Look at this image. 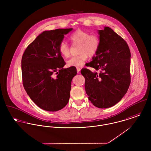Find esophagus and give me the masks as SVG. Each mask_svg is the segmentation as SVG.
I'll return each mask as SVG.
<instances>
[{
  "mask_svg": "<svg viewBox=\"0 0 151 151\" xmlns=\"http://www.w3.org/2000/svg\"><path fill=\"white\" fill-rule=\"evenodd\" d=\"M80 70H81V68H80L77 67V73H79V72L80 71Z\"/></svg>",
  "mask_w": 151,
  "mask_h": 151,
  "instance_id": "obj_1",
  "label": "esophagus"
}]
</instances>
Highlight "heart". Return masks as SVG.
I'll list each match as a JSON object with an SVG mask.
<instances>
[{"instance_id":"b5f03b06","label":"heart","mask_w":151,"mask_h":151,"mask_svg":"<svg viewBox=\"0 0 151 151\" xmlns=\"http://www.w3.org/2000/svg\"><path fill=\"white\" fill-rule=\"evenodd\" d=\"M73 45H79V55L70 59L67 65L70 67H81L86 62L88 56L93 57L98 53L100 47V38L96 34H90L89 32L77 30L70 37ZM59 51L62 56L68 58L70 56V49L68 43L62 42L59 45Z\"/></svg>"}]
</instances>
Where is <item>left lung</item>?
Instances as JSON below:
<instances>
[{"label": "left lung", "mask_w": 151, "mask_h": 151, "mask_svg": "<svg viewBox=\"0 0 151 151\" xmlns=\"http://www.w3.org/2000/svg\"><path fill=\"white\" fill-rule=\"evenodd\" d=\"M100 47L93 60L86 66L99 70L92 73L83 68L85 89L88 99L96 107L110 108L125 95L131 83V53L127 42L112 29L99 30Z\"/></svg>", "instance_id": "8db88e82"}]
</instances>
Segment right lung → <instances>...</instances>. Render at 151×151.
Listing matches in <instances>:
<instances>
[{
  "instance_id": "obj_1",
  "label": "right lung",
  "mask_w": 151,
  "mask_h": 151,
  "mask_svg": "<svg viewBox=\"0 0 151 151\" xmlns=\"http://www.w3.org/2000/svg\"><path fill=\"white\" fill-rule=\"evenodd\" d=\"M73 28L46 31L25 50L22 59V84L28 96L39 108L56 111L67 104L71 80L76 68L65 65L59 51L64 35Z\"/></svg>"
}]
</instances>
